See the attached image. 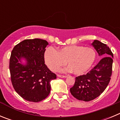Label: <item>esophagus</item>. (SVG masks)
I'll return each mask as SVG.
<instances>
[{
	"label": "esophagus",
	"instance_id": "esophagus-1",
	"mask_svg": "<svg viewBox=\"0 0 120 120\" xmlns=\"http://www.w3.org/2000/svg\"><path fill=\"white\" fill-rule=\"evenodd\" d=\"M57 76L59 77H62V78H65V77H67L66 76H64V75H58Z\"/></svg>",
	"mask_w": 120,
	"mask_h": 120
}]
</instances>
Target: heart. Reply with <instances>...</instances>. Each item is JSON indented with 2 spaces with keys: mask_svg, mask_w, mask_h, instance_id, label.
Wrapping results in <instances>:
<instances>
[{
  "mask_svg": "<svg viewBox=\"0 0 120 120\" xmlns=\"http://www.w3.org/2000/svg\"><path fill=\"white\" fill-rule=\"evenodd\" d=\"M96 53L94 49L80 45H68L55 50L49 47L44 53V60L51 70L57 71L67 63L70 71L75 75H82L94 64Z\"/></svg>",
  "mask_w": 120,
  "mask_h": 120,
  "instance_id": "1",
  "label": "heart"
}]
</instances>
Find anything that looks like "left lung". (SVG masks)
Wrapping results in <instances>:
<instances>
[{"label": "left lung", "mask_w": 120, "mask_h": 120, "mask_svg": "<svg viewBox=\"0 0 120 120\" xmlns=\"http://www.w3.org/2000/svg\"><path fill=\"white\" fill-rule=\"evenodd\" d=\"M92 45L103 58L86 75L76 77L70 88L72 96L77 100L89 101L95 99L106 88L112 71L113 53L106 44L94 40Z\"/></svg>", "instance_id": "8db88e82"}]
</instances>
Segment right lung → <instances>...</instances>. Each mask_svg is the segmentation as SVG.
Masks as SVG:
<instances>
[{"label": "right lung", "instance_id": "right-lung-1", "mask_svg": "<svg viewBox=\"0 0 120 120\" xmlns=\"http://www.w3.org/2000/svg\"><path fill=\"white\" fill-rule=\"evenodd\" d=\"M47 41L35 38L25 40L17 44L9 59L11 79L15 91L24 100L39 102L50 94V82L56 79L44 63ZM22 59L25 64L20 63Z\"/></svg>", "mask_w": 120, "mask_h": 120}]
</instances>
